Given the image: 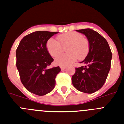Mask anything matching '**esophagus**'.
I'll list each match as a JSON object with an SVG mask.
<instances>
[{
  "label": "esophagus",
  "instance_id": "34e87169",
  "mask_svg": "<svg viewBox=\"0 0 124 124\" xmlns=\"http://www.w3.org/2000/svg\"><path fill=\"white\" fill-rule=\"evenodd\" d=\"M65 69H66V67H61V70H64Z\"/></svg>",
  "mask_w": 124,
  "mask_h": 124
}]
</instances>
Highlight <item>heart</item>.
Listing matches in <instances>:
<instances>
[{
	"instance_id": "obj_1",
	"label": "heart",
	"mask_w": 124,
	"mask_h": 124,
	"mask_svg": "<svg viewBox=\"0 0 124 124\" xmlns=\"http://www.w3.org/2000/svg\"><path fill=\"white\" fill-rule=\"evenodd\" d=\"M58 41L54 38L49 39L46 43V49L52 57L60 54L65 47V54H60L55 59V63L61 67L73 64L77 59L83 60L87 56L90 50L88 40L83 38L82 34L71 31L59 35ZM59 42L60 43H58Z\"/></svg>"
}]
</instances>
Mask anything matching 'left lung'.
I'll return each instance as SVG.
<instances>
[{"mask_svg": "<svg viewBox=\"0 0 124 124\" xmlns=\"http://www.w3.org/2000/svg\"><path fill=\"white\" fill-rule=\"evenodd\" d=\"M85 34L90 44V50L80 63L85 65L75 68L72 84L81 92L91 94L101 88L111 69L112 52L106 39L90 28L76 30Z\"/></svg>", "mask_w": 124, "mask_h": 124, "instance_id": "left-lung-1", "label": "left lung"}]
</instances>
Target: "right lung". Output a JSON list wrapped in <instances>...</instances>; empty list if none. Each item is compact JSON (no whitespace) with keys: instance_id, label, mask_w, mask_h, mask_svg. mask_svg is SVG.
Returning <instances> with one entry per match:
<instances>
[{"instance_id":"add662e5","label":"right lung","mask_w":124,"mask_h":124,"mask_svg":"<svg viewBox=\"0 0 124 124\" xmlns=\"http://www.w3.org/2000/svg\"><path fill=\"white\" fill-rule=\"evenodd\" d=\"M57 32H33L24 36L16 51V67L21 81L30 92L44 96L55 85L59 66L48 69L54 59L46 49L47 40Z\"/></svg>"}]
</instances>
